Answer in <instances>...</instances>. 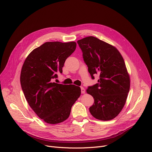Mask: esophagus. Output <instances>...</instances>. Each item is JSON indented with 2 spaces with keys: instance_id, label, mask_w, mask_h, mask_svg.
Returning a JSON list of instances; mask_svg holds the SVG:
<instances>
[{
  "instance_id": "34e87169",
  "label": "esophagus",
  "mask_w": 152,
  "mask_h": 152,
  "mask_svg": "<svg viewBox=\"0 0 152 152\" xmlns=\"http://www.w3.org/2000/svg\"><path fill=\"white\" fill-rule=\"evenodd\" d=\"M80 91H81V94L85 93V89L83 87H80Z\"/></svg>"
}]
</instances>
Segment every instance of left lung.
<instances>
[{
	"instance_id": "1",
	"label": "left lung",
	"mask_w": 152,
	"mask_h": 152,
	"mask_svg": "<svg viewBox=\"0 0 152 152\" xmlns=\"http://www.w3.org/2000/svg\"><path fill=\"white\" fill-rule=\"evenodd\" d=\"M92 79L99 75L98 83L88 86L87 92L94 99L89 110L96 119L114 118L123 109L129 91L130 80L124 60L114 46L94 37L77 42Z\"/></svg>"
}]
</instances>
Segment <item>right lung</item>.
I'll list each match as a JSON object with an SVG mask.
<instances>
[{
  "label": "right lung",
  "mask_w": 152,
  "mask_h": 152,
  "mask_svg": "<svg viewBox=\"0 0 152 152\" xmlns=\"http://www.w3.org/2000/svg\"><path fill=\"white\" fill-rule=\"evenodd\" d=\"M74 42H46L35 49L25 60L20 82L25 98L36 114L50 124L66 120L80 95L75 85L53 83L62 73L66 59L76 49Z\"/></svg>",
  "instance_id": "obj_1"
}]
</instances>
